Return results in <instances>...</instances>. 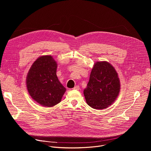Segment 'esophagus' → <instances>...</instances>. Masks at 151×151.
I'll return each mask as SVG.
<instances>
[{
	"label": "esophagus",
	"instance_id": "obj_1",
	"mask_svg": "<svg viewBox=\"0 0 151 151\" xmlns=\"http://www.w3.org/2000/svg\"><path fill=\"white\" fill-rule=\"evenodd\" d=\"M79 86L78 85H76V86H75V87L73 88V90H79Z\"/></svg>",
	"mask_w": 151,
	"mask_h": 151
}]
</instances>
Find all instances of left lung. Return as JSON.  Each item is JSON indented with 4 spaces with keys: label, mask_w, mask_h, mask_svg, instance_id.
Wrapping results in <instances>:
<instances>
[{
    "label": "left lung",
    "mask_w": 151,
    "mask_h": 151,
    "mask_svg": "<svg viewBox=\"0 0 151 151\" xmlns=\"http://www.w3.org/2000/svg\"><path fill=\"white\" fill-rule=\"evenodd\" d=\"M120 81L115 68L107 61H97L91 70L83 94L87 103L96 109L111 105L120 91Z\"/></svg>",
    "instance_id": "1"
}]
</instances>
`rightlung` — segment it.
Instances as JSON below:
<instances>
[{
    "label": "right lung",
    "instance_id": "add662e5",
    "mask_svg": "<svg viewBox=\"0 0 151 151\" xmlns=\"http://www.w3.org/2000/svg\"><path fill=\"white\" fill-rule=\"evenodd\" d=\"M57 64L51 55L39 57L32 65L27 76L26 85L32 98L45 107L59 103L66 89L57 75Z\"/></svg>",
    "mask_w": 151,
    "mask_h": 151
}]
</instances>
